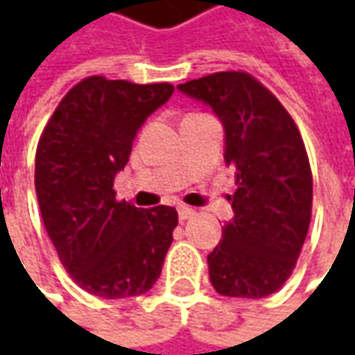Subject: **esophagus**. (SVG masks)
Masks as SVG:
<instances>
[{
	"instance_id": "1",
	"label": "esophagus",
	"mask_w": 355,
	"mask_h": 355,
	"mask_svg": "<svg viewBox=\"0 0 355 355\" xmlns=\"http://www.w3.org/2000/svg\"><path fill=\"white\" fill-rule=\"evenodd\" d=\"M178 213H180V219L185 221V219H189V217H193V215H196V209H191V207H187V205H180Z\"/></svg>"
}]
</instances>
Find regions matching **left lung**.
I'll return each mask as SVG.
<instances>
[{"instance_id": "1", "label": "left lung", "mask_w": 355, "mask_h": 355, "mask_svg": "<svg viewBox=\"0 0 355 355\" xmlns=\"http://www.w3.org/2000/svg\"><path fill=\"white\" fill-rule=\"evenodd\" d=\"M178 89L209 104L225 126V162L237 170L235 217L207 254L213 288L263 298L293 275L312 217V171L300 130L261 80L221 71Z\"/></svg>"}]
</instances>
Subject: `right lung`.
I'll list each match as a JSON object with an SVG mask.
<instances>
[{
	"label": "right lung",
	"mask_w": 355,
	"mask_h": 355,
	"mask_svg": "<svg viewBox=\"0 0 355 355\" xmlns=\"http://www.w3.org/2000/svg\"><path fill=\"white\" fill-rule=\"evenodd\" d=\"M171 92L170 83L87 76L62 96L39 138L35 191L43 223L64 270L94 296H138L162 272L178 211L138 209L118 201L112 187L136 132Z\"/></svg>",
	"instance_id": "1"
}]
</instances>
